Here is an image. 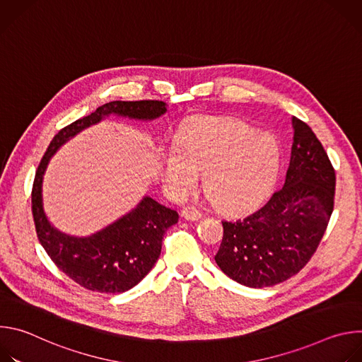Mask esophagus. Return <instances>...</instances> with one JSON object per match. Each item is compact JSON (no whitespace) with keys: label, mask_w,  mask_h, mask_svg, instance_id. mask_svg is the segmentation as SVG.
Here are the masks:
<instances>
[{"label":"esophagus","mask_w":362,"mask_h":362,"mask_svg":"<svg viewBox=\"0 0 362 362\" xmlns=\"http://www.w3.org/2000/svg\"><path fill=\"white\" fill-rule=\"evenodd\" d=\"M182 216L186 221H199L202 218V214L199 209L194 208V206H186V208H183L182 211Z\"/></svg>","instance_id":"esophagus-1"}]
</instances>
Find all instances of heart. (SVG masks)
Wrapping results in <instances>:
<instances>
[{
	"label": "heart",
	"mask_w": 362,
	"mask_h": 362,
	"mask_svg": "<svg viewBox=\"0 0 362 362\" xmlns=\"http://www.w3.org/2000/svg\"><path fill=\"white\" fill-rule=\"evenodd\" d=\"M282 159L281 143L271 134L239 122L199 119L162 148L159 172L177 197L193 193L204 176V190L219 212L245 215L271 196Z\"/></svg>",
	"instance_id": "obj_1"
}]
</instances>
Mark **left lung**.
<instances>
[{
	"instance_id": "1",
	"label": "left lung",
	"mask_w": 362,
	"mask_h": 362,
	"mask_svg": "<svg viewBox=\"0 0 362 362\" xmlns=\"http://www.w3.org/2000/svg\"><path fill=\"white\" fill-rule=\"evenodd\" d=\"M293 143L285 185L265 206L223 221L215 256L230 279L265 288L296 275L315 253L334 211L335 170L313 129L292 117Z\"/></svg>"
}]
</instances>
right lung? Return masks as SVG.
<instances>
[{"instance_id": "right-lung-1", "label": "right lung", "mask_w": 362, "mask_h": 362, "mask_svg": "<svg viewBox=\"0 0 362 362\" xmlns=\"http://www.w3.org/2000/svg\"><path fill=\"white\" fill-rule=\"evenodd\" d=\"M166 106L159 100L106 103L94 113L62 129L38 165L31 194L38 240L57 268L88 291L122 293L136 286L159 259L163 236L177 223L179 215L144 196L133 211L105 229L86 238L70 236L51 225L44 212L42 177L47 165L66 141L110 115L154 120L168 112Z\"/></svg>"}]
</instances>
